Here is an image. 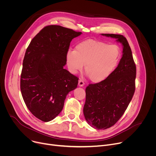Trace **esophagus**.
Instances as JSON below:
<instances>
[{
  "label": "esophagus",
  "instance_id": "34e87169",
  "mask_svg": "<svg viewBox=\"0 0 156 156\" xmlns=\"http://www.w3.org/2000/svg\"><path fill=\"white\" fill-rule=\"evenodd\" d=\"M84 85H85V83H84V81L83 80H79V81H78V85L80 87H83Z\"/></svg>",
  "mask_w": 156,
  "mask_h": 156
}]
</instances>
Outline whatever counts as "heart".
Instances as JSON below:
<instances>
[{"instance_id": "1", "label": "heart", "mask_w": 156, "mask_h": 156, "mask_svg": "<svg viewBox=\"0 0 156 156\" xmlns=\"http://www.w3.org/2000/svg\"><path fill=\"white\" fill-rule=\"evenodd\" d=\"M121 57L120 47L102 41L87 40L78 44L75 51H69L66 59L69 71L75 74L83 69L93 82L108 78L116 69Z\"/></svg>"}]
</instances>
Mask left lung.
<instances>
[{
  "mask_svg": "<svg viewBox=\"0 0 156 156\" xmlns=\"http://www.w3.org/2000/svg\"><path fill=\"white\" fill-rule=\"evenodd\" d=\"M117 39L123 46L122 56L111 75L86 89L83 114L88 123L98 129L115 125L123 115L135 91L136 65L126 38L121 35L102 34Z\"/></svg>",
  "mask_w": 156,
  "mask_h": 156,
  "instance_id": "left-lung-1",
  "label": "left lung"
}]
</instances>
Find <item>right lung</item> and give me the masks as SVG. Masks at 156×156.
<instances>
[{"instance_id":"right-lung-1","label":"right lung","mask_w":156,"mask_h":156,"mask_svg":"<svg viewBox=\"0 0 156 156\" xmlns=\"http://www.w3.org/2000/svg\"><path fill=\"white\" fill-rule=\"evenodd\" d=\"M80 31L59 25L41 30L29 44L23 62L20 88L27 107L40 120L48 122L61 112L68 94L78 78L64 69L72 39Z\"/></svg>"}]
</instances>
